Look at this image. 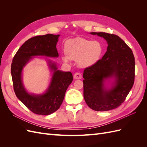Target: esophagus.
I'll use <instances>...</instances> for the list:
<instances>
[{"instance_id": "esophagus-1", "label": "esophagus", "mask_w": 147, "mask_h": 147, "mask_svg": "<svg viewBox=\"0 0 147 147\" xmlns=\"http://www.w3.org/2000/svg\"><path fill=\"white\" fill-rule=\"evenodd\" d=\"M74 78L75 79H76V80L81 79V78H82V74H81L80 73H78V72H77V73H76V74H74Z\"/></svg>"}]
</instances>
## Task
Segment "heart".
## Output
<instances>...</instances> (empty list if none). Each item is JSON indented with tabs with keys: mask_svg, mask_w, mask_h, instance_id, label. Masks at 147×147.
<instances>
[{
	"mask_svg": "<svg viewBox=\"0 0 147 147\" xmlns=\"http://www.w3.org/2000/svg\"><path fill=\"white\" fill-rule=\"evenodd\" d=\"M64 51L66 56L62 57V59L65 63L69 59L77 61L80 67H88L99 60L102 47L99 42L78 37L66 41Z\"/></svg>",
	"mask_w": 147,
	"mask_h": 147,
	"instance_id": "b5f03b06",
	"label": "heart"
}]
</instances>
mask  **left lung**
<instances>
[{
  "mask_svg": "<svg viewBox=\"0 0 147 147\" xmlns=\"http://www.w3.org/2000/svg\"><path fill=\"white\" fill-rule=\"evenodd\" d=\"M104 37L108 47L97 63L84 69L83 96L89 107L104 112L115 109L125 100L135 78V58L131 49L118 35L105 32H91ZM114 76L115 86L107 91L105 80Z\"/></svg>",
  "mask_w": 147,
  "mask_h": 147,
  "instance_id": "left-lung-1",
  "label": "left lung"
}]
</instances>
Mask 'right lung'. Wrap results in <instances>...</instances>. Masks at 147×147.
<instances>
[{
  "label": "right lung",
  "mask_w": 147,
  "mask_h": 147,
  "mask_svg": "<svg viewBox=\"0 0 147 147\" xmlns=\"http://www.w3.org/2000/svg\"><path fill=\"white\" fill-rule=\"evenodd\" d=\"M59 37V35L46 34L30 38L23 43L13 57L11 74L15 94L35 114L48 115L58 110L63 102L67 89L73 80V75L70 72L57 70L56 65L51 64L50 67L55 72L50 87L44 94L35 96L29 94L22 83V70L32 56H59L56 48Z\"/></svg>",
  "instance_id": "right-lung-1"
}]
</instances>
